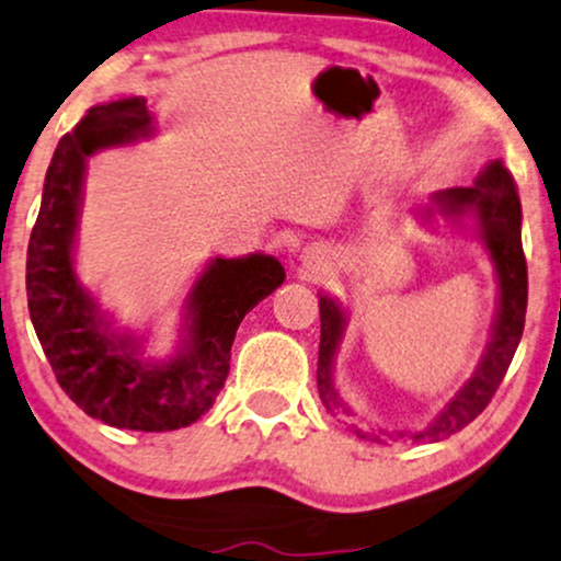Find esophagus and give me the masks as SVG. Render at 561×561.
Returning <instances> with one entry per match:
<instances>
[{"label":"esophagus","instance_id":"obj_1","mask_svg":"<svg viewBox=\"0 0 561 561\" xmlns=\"http://www.w3.org/2000/svg\"><path fill=\"white\" fill-rule=\"evenodd\" d=\"M305 261H310V256H305Z\"/></svg>","mask_w":561,"mask_h":561}]
</instances>
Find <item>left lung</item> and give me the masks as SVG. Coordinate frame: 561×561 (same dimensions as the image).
<instances>
[{"label": "left lung", "instance_id": "8db88e82", "mask_svg": "<svg viewBox=\"0 0 561 561\" xmlns=\"http://www.w3.org/2000/svg\"><path fill=\"white\" fill-rule=\"evenodd\" d=\"M432 204L443 211L445 217L460 219L473 217L477 219L479 238L484 240L489 256H492L494 272H497L500 282V308L497 318H494L492 342H489L484 357L477 367V373L463 382V388L445 403V409L432 420L427 427L416 432H388V430H373L365 432L357 427L359 437L365 439H399L409 437L414 443H437L456 435L466 424H471L486 403L492 401L494 391L500 388L502 378H505L513 354L520 344L523 325H526V305H528V266L526 256H523V240H520V196H517L515 181L510 170L502 165L500 160L489 162L473 181V186H456L437 191L432 196ZM432 217V209L424 211ZM321 308V346H318V393L325 411L331 416H352V409L344 407L339 399L336 388H333V357H336L339 342L346 325V313L342 305L331 297L321 295L318 300Z\"/></svg>", "mask_w": 561, "mask_h": 561}]
</instances>
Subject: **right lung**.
<instances>
[{
  "mask_svg": "<svg viewBox=\"0 0 561 561\" xmlns=\"http://www.w3.org/2000/svg\"><path fill=\"white\" fill-rule=\"evenodd\" d=\"M145 98L92 105L64 134L48 165L27 243V310L64 393L92 420L118 430L168 432L211 409L230 373V350L248 310L285 282L274 256L215 259L186 300V339L168 363H145L139 339L116 333L75 274L88 158L152 137Z\"/></svg>",
  "mask_w": 561,
  "mask_h": 561,
  "instance_id": "right-lung-1",
  "label": "right lung"
}]
</instances>
